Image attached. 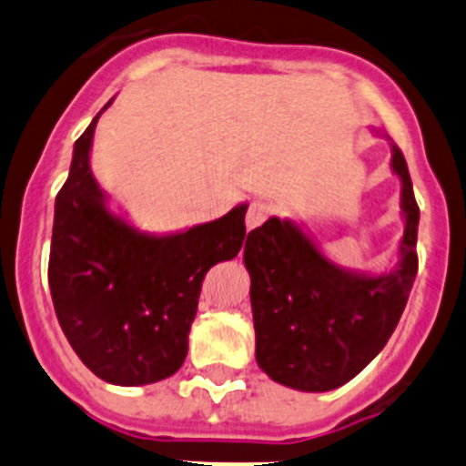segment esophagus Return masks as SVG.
Masks as SVG:
<instances>
[{"label": "esophagus", "mask_w": 466, "mask_h": 466, "mask_svg": "<svg viewBox=\"0 0 466 466\" xmlns=\"http://www.w3.org/2000/svg\"><path fill=\"white\" fill-rule=\"evenodd\" d=\"M272 212H274V208L269 206V203H263V201L251 203L249 212H247V230L258 228V226L263 224L269 215H272Z\"/></svg>", "instance_id": "1"}]
</instances>
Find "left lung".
<instances>
[{"label":"left lung","instance_id":"left-lung-1","mask_svg":"<svg viewBox=\"0 0 466 466\" xmlns=\"http://www.w3.org/2000/svg\"><path fill=\"white\" fill-rule=\"evenodd\" d=\"M391 171L400 178L405 230L389 272L334 263L295 219L269 217L247 238L256 361L274 382L297 391H331L361 373L391 339L419 269V206L393 141Z\"/></svg>","mask_w":466,"mask_h":466}]
</instances>
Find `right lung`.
Segmentation results:
<instances>
[{
    "label": "right lung",
    "mask_w": 466,
    "mask_h": 466,
    "mask_svg": "<svg viewBox=\"0 0 466 466\" xmlns=\"http://www.w3.org/2000/svg\"><path fill=\"white\" fill-rule=\"evenodd\" d=\"M100 114L75 141L56 194L47 279L61 329L84 366L116 387H144L183 366L203 277L242 249L249 206L164 236L139 230L112 210L93 178Z\"/></svg>",
    "instance_id": "obj_1"
}]
</instances>
